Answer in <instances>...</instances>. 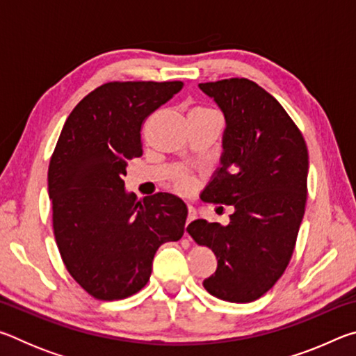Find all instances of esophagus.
Segmentation results:
<instances>
[{
	"label": "esophagus",
	"instance_id": "esophagus-1",
	"mask_svg": "<svg viewBox=\"0 0 356 356\" xmlns=\"http://www.w3.org/2000/svg\"><path fill=\"white\" fill-rule=\"evenodd\" d=\"M196 218V209L193 206H188V216H186V225L185 227H188L190 222Z\"/></svg>",
	"mask_w": 356,
	"mask_h": 356
}]
</instances>
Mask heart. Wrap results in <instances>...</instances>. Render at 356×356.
<instances>
[{"label":"heart","mask_w":356,"mask_h":356,"mask_svg":"<svg viewBox=\"0 0 356 356\" xmlns=\"http://www.w3.org/2000/svg\"><path fill=\"white\" fill-rule=\"evenodd\" d=\"M201 110V108H200ZM177 186L182 191H191L193 188H195V182H193V179L186 177V176H180L179 180H177Z\"/></svg>","instance_id":"heart-1"}]
</instances>
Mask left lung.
Segmentation results:
<instances>
[{"mask_svg": "<svg viewBox=\"0 0 356 356\" xmlns=\"http://www.w3.org/2000/svg\"><path fill=\"white\" fill-rule=\"evenodd\" d=\"M222 113L220 168L202 200L234 207L229 225L191 221L186 231L215 252L202 286L231 303L257 300L284 273L305 215L308 149L273 95L246 78L201 83Z\"/></svg>", "mask_w": 356, "mask_h": 356, "instance_id": "8db88e82", "label": "left lung"}]
</instances>
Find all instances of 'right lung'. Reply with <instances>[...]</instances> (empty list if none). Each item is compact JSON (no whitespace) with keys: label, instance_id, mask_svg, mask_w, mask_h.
Masks as SVG:
<instances>
[{"label":"right lung","instance_id":"obj_1","mask_svg":"<svg viewBox=\"0 0 356 356\" xmlns=\"http://www.w3.org/2000/svg\"><path fill=\"white\" fill-rule=\"evenodd\" d=\"M182 81L106 83L65 120L48 168L59 252L78 284L120 300L147 284L156 250L184 236L185 202L171 193L138 201L125 190L129 160L141 156V124Z\"/></svg>","mask_w":356,"mask_h":356}]
</instances>
